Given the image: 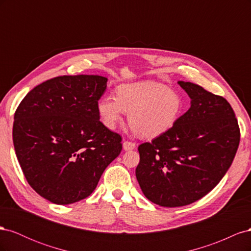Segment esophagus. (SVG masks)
Returning <instances> with one entry per match:
<instances>
[{"instance_id":"1","label":"esophagus","mask_w":251,"mask_h":251,"mask_svg":"<svg viewBox=\"0 0 251 251\" xmlns=\"http://www.w3.org/2000/svg\"><path fill=\"white\" fill-rule=\"evenodd\" d=\"M123 147H124V149H125L126 151H131V150H134V149H135L136 144H135L134 142H132V141L125 140L124 143H123Z\"/></svg>"}]
</instances>
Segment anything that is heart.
<instances>
[{"mask_svg": "<svg viewBox=\"0 0 251 251\" xmlns=\"http://www.w3.org/2000/svg\"><path fill=\"white\" fill-rule=\"evenodd\" d=\"M97 110L102 124L110 130L123 121L126 112L135 131L146 137H157L177 124L183 101L176 91L165 85L144 80L120 85L116 96L100 98Z\"/></svg>", "mask_w": 251, "mask_h": 251, "instance_id": "obj_1", "label": "heart"}]
</instances>
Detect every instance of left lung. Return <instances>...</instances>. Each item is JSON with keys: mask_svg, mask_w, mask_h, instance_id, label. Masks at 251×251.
Here are the masks:
<instances>
[{"mask_svg": "<svg viewBox=\"0 0 251 251\" xmlns=\"http://www.w3.org/2000/svg\"><path fill=\"white\" fill-rule=\"evenodd\" d=\"M191 108L170 131L138 147L136 178L147 198L163 207L192 204L224 177L240 143L235 114L224 97L179 81Z\"/></svg>", "mask_w": 251, "mask_h": 251, "instance_id": "1", "label": "left lung"}]
</instances>
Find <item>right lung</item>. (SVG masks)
Here are the masks:
<instances>
[{
	"mask_svg": "<svg viewBox=\"0 0 251 251\" xmlns=\"http://www.w3.org/2000/svg\"><path fill=\"white\" fill-rule=\"evenodd\" d=\"M100 75H64L23 98L12 138L23 174L48 201L66 205L87 198L123 150L121 136L100 120L97 104L107 89Z\"/></svg>",
	"mask_w": 251,
	"mask_h": 251,
	"instance_id": "1",
	"label": "right lung"
}]
</instances>
